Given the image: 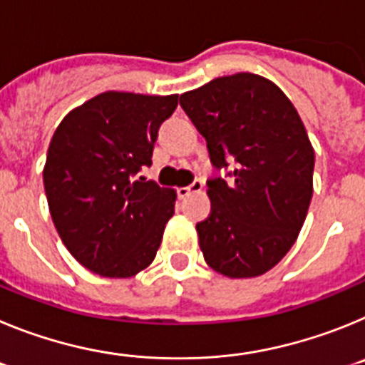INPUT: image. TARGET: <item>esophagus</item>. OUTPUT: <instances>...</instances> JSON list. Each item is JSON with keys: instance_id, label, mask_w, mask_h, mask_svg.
<instances>
[{"instance_id": "esophagus-1", "label": "esophagus", "mask_w": 365, "mask_h": 365, "mask_svg": "<svg viewBox=\"0 0 365 365\" xmlns=\"http://www.w3.org/2000/svg\"><path fill=\"white\" fill-rule=\"evenodd\" d=\"M199 190H202V180L201 179H195L190 186H182V188L177 190V195H179L180 199H185V197H188L190 193L199 192Z\"/></svg>"}]
</instances>
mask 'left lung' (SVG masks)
<instances>
[{
    "mask_svg": "<svg viewBox=\"0 0 365 365\" xmlns=\"http://www.w3.org/2000/svg\"><path fill=\"white\" fill-rule=\"evenodd\" d=\"M180 106L215 168L206 180L212 212L195 227L205 261L228 278L261 276L291 250L311 205L305 125L282 89L252 73L212 80L180 95Z\"/></svg>",
    "mask_w": 365,
    "mask_h": 365,
    "instance_id": "left-lung-1",
    "label": "left lung"
}]
</instances>
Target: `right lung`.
I'll use <instances>...</instances> for the list:
<instances>
[{"label":"right lung","instance_id":"obj_1","mask_svg":"<svg viewBox=\"0 0 365 365\" xmlns=\"http://www.w3.org/2000/svg\"><path fill=\"white\" fill-rule=\"evenodd\" d=\"M179 96L108 91L71 111L51 138L43 186L54 227L74 259L130 278L159 250L175 192L138 177Z\"/></svg>","mask_w":365,"mask_h":365}]
</instances>
